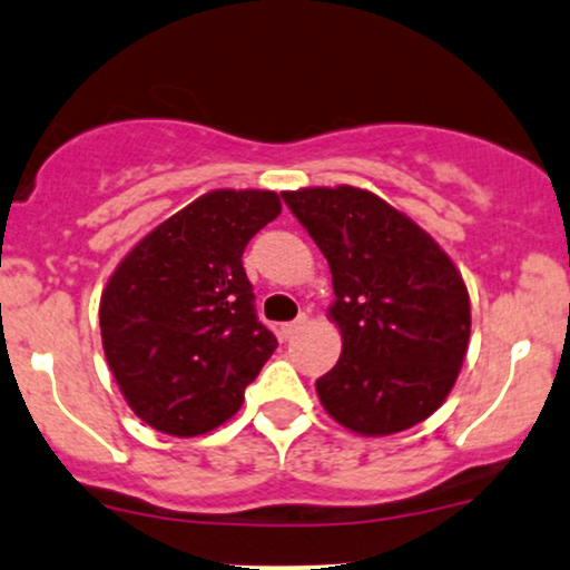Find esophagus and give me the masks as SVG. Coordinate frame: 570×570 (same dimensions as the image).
I'll return each instance as SVG.
<instances>
[{"instance_id": "1", "label": "esophagus", "mask_w": 570, "mask_h": 570, "mask_svg": "<svg viewBox=\"0 0 570 570\" xmlns=\"http://www.w3.org/2000/svg\"><path fill=\"white\" fill-rule=\"evenodd\" d=\"M305 323H307V315H299L297 321L284 323V326H281V338H292L294 334H299V331L305 328Z\"/></svg>"}]
</instances>
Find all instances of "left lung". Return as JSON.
<instances>
[{
  "label": "left lung",
  "mask_w": 570,
  "mask_h": 570,
  "mask_svg": "<svg viewBox=\"0 0 570 570\" xmlns=\"http://www.w3.org/2000/svg\"><path fill=\"white\" fill-rule=\"evenodd\" d=\"M328 261L342 355L315 381L321 405L360 436H389L436 413L471 336V299L450 255L368 189L281 191Z\"/></svg>",
  "instance_id": "left-lung-1"
}]
</instances>
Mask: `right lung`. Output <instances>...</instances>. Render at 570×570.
Returning a JSON list of instances; mask_svg holds the SVG:
<instances>
[{"instance_id":"obj_1","label":"right lung","mask_w":570,"mask_h":570,"mask_svg":"<svg viewBox=\"0 0 570 570\" xmlns=\"http://www.w3.org/2000/svg\"><path fill=\"white\" fill-rule=\"evenodd\" d=\"M281 213L276 191L215 189L128 252L99 299L107 365L128 407L170 436L226 423L278 347L242 255Z\"/></svg>"}]
</instances>
